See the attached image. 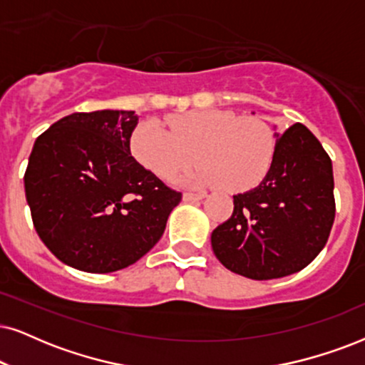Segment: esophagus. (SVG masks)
I'll return each instance as SVG.
<instances>
[{
  "instance_id": "1",
  "label": "esophagus",
  "mask_w": 365,
  "mask_h": 365,
  "mask_svg": "<svg viewBox=\"0 0 365 365\" xmlns=\"http://www.w3.org/2000/svg\"><path fill=\"white\" fill-rule=\"evenodd\" d=\"M205 198V193H183V202H198Z\"/></svg>"
}]
</instances>
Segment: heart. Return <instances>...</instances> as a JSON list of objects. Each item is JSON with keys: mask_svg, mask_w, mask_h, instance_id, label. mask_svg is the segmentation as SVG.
<instances>
[{"mask_svg": "<svg viewBox=\"0 0 365 365\" xmlns=\"http://www.w3.org/2000/svg\"><path fill=\"white\" fill-rule=\"evenodd\" d=\"M141 123L131 135L135 160L155 177L170 180L195 161L202 165L185 178L190 187L222 185L244 192L259 185L273 167L276 140L259 119L239 118L220 109H198L168 119Z\"/></svg>", "mask_w": 365, "mask_h": 365, "instance_id": "obj_1", "label": "heart"}]
</instances>
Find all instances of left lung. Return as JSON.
<instances>
[{"instance_id":"left-lung-1","label":"left lung","mask_w":365,"mask_h":365,"mask_svg":"<svg viewBox=\"0 0 365 365\" xmlns=\"http://www.w3.org/2000/svg\"><path fill=\"white\" fill-rule=\"evenodd\" d=\"M274 138L269 173L256 188L234 195L232 215L210 236L227 269L259 281L310 264L335 219L334 170L320 141L299 123Z\"/></svg>"}]
</instances>
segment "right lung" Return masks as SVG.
Listing matches in <instances>:
<instances>
[{
	"label": "right lung",
	"mask_w": 365,
	"mask_h": 365,
	"mask_svg": "<svg viewBox=\"0 0 365 365\" xmlns=\"http://www.w3.org/2000/svg\"><path fill=\"white\" fill-rule=\"evenodd\" d=\"M135 110L58 119L36 138L25 195L38 237L63 264L113 273L141 259L182 200L131 155Z\"/></svg>",
	"instance_id": "obj_1"
}]
</instances>
